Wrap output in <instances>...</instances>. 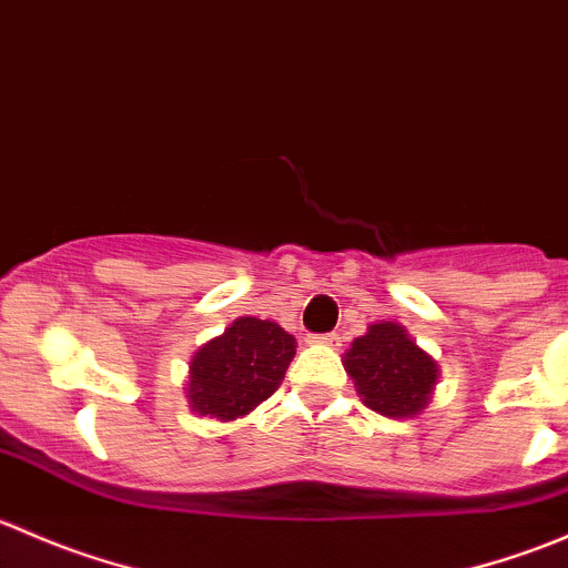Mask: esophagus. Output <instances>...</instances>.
Returning <instances> with one entry per match:
<instances>
[{"label": "esophagus", "instance_id": "obj_1", "mask_svg": "<svg viewBox=\"0 0 568 568\" xmlns=\"http://www.w3.org/2000/svg\"><path fill=\"white\" fill-rule=\"evenodd\" d=\"M311 343H318V346H332V348H337V346H341V337H337L335 332H326V335H313Z\"/></svg>", "mask_w": 568, "mask_h": 568}]
</instances>
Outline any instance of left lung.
I'll return each mask as SVG.
<instances>
[{
	"instance_id": "obj_1",
	"label": "left lung",
	"mask_w": 568,
	"mask_h": 568,
	"mask_svg": "<svg viewBox=\"0 0 568 568\" xmlns=\"http://www.w3.org/2000/svg\"><path fill=\"white\" fill-rule=\"evenodd\" d=\"M343 368L363 404L390 420L423 415L439 379L437 359L398 321H374L365 335L354 337Z\"/></svg>"
}]
</instances>
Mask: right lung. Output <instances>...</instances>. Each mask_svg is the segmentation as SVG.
Segmentation results:
<instances>
[{
	"label": "right lung",
	"instance_id": "1",
	"mask_svg": "<svg viewBox=\"0 0 568 568\" xmlns=\"http://www.w3.org/2000/svg\"><path fill=\"white\" fill-rule=\"evenodd\" d=\"M296 337L277 321L239 316L192 354L186 400L200 417L231 423L250 415L283 382Z\"/></svg>",
	"mask_w": 568,
	"mask_h": 568
}]
</instances>
